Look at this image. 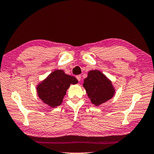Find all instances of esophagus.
<instances>
[{
	"mask_svg": "<svg viewBox=\"0 0 154 154\" xmlns=\"http://www.w3.org/2000/svg\"><path fill=\"white\" fill-rule=\"evenodd\" d=\"M76 79H78V81H81V75H78L77 76H76Z\"/></svg>",
	"mask_w": 154,
	"mask_h": 154,
	"instance_id": "esophagus-1",
	"label": "esophagus"
}]
</instances>
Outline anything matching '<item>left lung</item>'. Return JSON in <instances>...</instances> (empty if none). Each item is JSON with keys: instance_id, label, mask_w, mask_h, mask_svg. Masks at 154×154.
I'll use <instances>...</instances> for the list:
<instances>
[{"instance_id": "obj_1", "label": "left lung", "mask_w": 154, "mask_h": 154, "mask_svg": "<svg viewBox=\"0 0 154 154\" xmlns=\"http://www.w3.org/2000/svg\"><path fill=\"white\" fill-rule=\"evenodd\" d=\"M92 103L95 106L108 101L115 94L112 81L101 71L95 69L88 72V77L82 84Z\"/></svg>"}]
</instances>
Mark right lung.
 <instances>
[{
	"instance_id": "1",
	"label": "right lung",
	"mask_w": 154,
	"mask_h": 154,
	"mask_svg": "<svg viewBox=\"0 0 154 154\" xmlns=\"http://www.w3.org/2000/svg\"><path fill=\"white\" fill-rule=\"evenodd\" d=\"M79 81L74 76L66 74L63 70L56 69L37 85V94L42 102L51 108L60 106L70 85Z\"/></svg>"
}]
</instances>
